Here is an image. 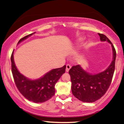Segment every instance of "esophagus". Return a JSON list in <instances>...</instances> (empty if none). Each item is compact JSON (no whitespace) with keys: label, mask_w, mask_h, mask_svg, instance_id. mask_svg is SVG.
Instances as JSON below:
<instances>
[{"label":"esophagus","mask_w":124,"mask_h":124,"mask_svg":"<svg viewBox=\"0 0 124 124\" xmlns=\"http://www.w3.org/2000/svg\"><path fill=\"white\" fill-rule=\"evenodd\" d=\"M71 68V65L69 64H67V65H66V71L67 72H68L69 71L70 69Z\"/></svg>","instance_id":"34e87169"}]
</instances>
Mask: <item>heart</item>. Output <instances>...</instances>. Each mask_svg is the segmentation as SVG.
<instances>
[{
	"label": "heart",
	"mask_w": 124,
	"mask_h": 124,
	"mask_svg": "<svg viewBox=\"0 0 124 124\" xmlns=\"http://www.w3.org/2000/svg\"><path fill=\"white\" fill-rule=\"evenodd\" d=\"M82 39H82H82H81V40H82Z\"/></svg>",
	"instance_id": "1"
}]
</instances>
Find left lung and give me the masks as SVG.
Returning a JSON list of instances; mask_svg holds the SVG:
<instances>
[{"mask_svg":"<svg viewBox=\"0 0 124 124\" xmlns=\"http://www.w3.org/2000/svg\"><path fill=\"white\" fill-rule=\"evenodd\" d=\"M102 41L111 44L113 60L105 71L97 74H90L79 65H74L69 70L71 81V91L74 97L84 102H94L101 98L108 89L115 69L116 52L111 42L103 34L98 33Z\"/></svg>","mask_w":124,"mask_h":124,"instance_id":"obj_1","label":"left lung"}]
</instances>
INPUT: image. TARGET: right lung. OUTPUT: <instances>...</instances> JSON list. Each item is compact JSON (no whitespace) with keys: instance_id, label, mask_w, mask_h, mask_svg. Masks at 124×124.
Listing matches in <instances>:
<instances>
[{"instance_id":"add662e5","label":"right lung","mask_w":124,"mask_h":124,"mask_svg":"<svg viewBox=\"0 0 124 124\" xmlns=\"http://www.w3.org/2000/svg\"><path fill=\"white\" fill-rule=\"evenodd\" d=\"M28 34L19 40V43L33 34ZM11 71L14 82L19 92L30 101L42 103L51 99L55 94V84L65 72L66 65L53 69L44 77L35 80L27 79L20 74L17 69L13 59V52L11 56Z\"/></svg>"}]
</instances>
